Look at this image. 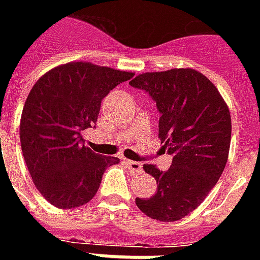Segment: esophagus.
<instances>
[{"instance_id":"obj_1","label":"esophagus","mask_w":260,"mask_h":260,"mask_svg":"<svg viewBox=\"0 0 260 260\" xmlns=\"http://www.w3.org/2000/svg\"><path fill=\"white\" fill-rule=\"evenodd\" d=\"M126 166H128V169L132 174H141L142 171H143V167H142L141 163H138V161H131V160H126L125 161Z\"/></svg>"}]
</instances>
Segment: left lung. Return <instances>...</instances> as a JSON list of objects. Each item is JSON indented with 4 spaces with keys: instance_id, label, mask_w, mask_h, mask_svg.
Listing matches in <instances>:
<instances>
[{
    "instance_id": "1",
    "label": "left lung",
    "mask_w": 260,
    "mask_h": 260,
    "mask_svg": "<svg viewBox=\"0 0 260 260\" xmlns=\"http://www.w3.org/2000/svg\"><path fill=\"white\" fill-rule=\"evenodd\" d=\"M129 83L156 102L161 114L158 138L173 156L167 171L143 164L157 181V192L136 198V206L150 218L177 221L205 201L225 167L231 142L229 106L217 87L192 68L145 72Z\"/></svg>"
}]
</instances>
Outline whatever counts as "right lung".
Instances as JSON below:
<instances>
[{
  "mask_svg": "<svg viewBox=\"0 0 260 260\" xmlns=\"http://www.w3.org/2000/svg\"><path fill=\"white\" fill-rule=\"evenodd\" d=\"M134 75L74 61L50 69L31 87L20 117V146L31 180L53 206H83L96 195L106 169L119 163L91 152L80 132L96 124L110 90Z\"/></svg>",
  "mask_w": 260,
  "mask_h": 260,
  "instance_id": "1",
  "label": "right lung"
}]
</instances>
